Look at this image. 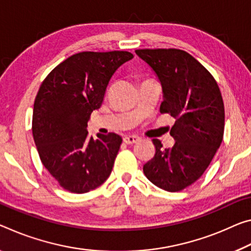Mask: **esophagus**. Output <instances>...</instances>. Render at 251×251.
<instances>
[{
	"mask_svg": "<svg viewBox=\"0 0 251 251\" xmlns=\"http://www.w3.org/2000/svg\"><path fill=\"white\" fill-rule=\"evenodd\" d=\"M141 138L136 136V135H128V136L124 137V142L126 144H135V143L140 142Z\"/></svg>",
	"mask_w": 251,
	"mask_h": 251,
	"instance_id": "esophagus-1",
	"label": "esophagus"
}]
</instances>
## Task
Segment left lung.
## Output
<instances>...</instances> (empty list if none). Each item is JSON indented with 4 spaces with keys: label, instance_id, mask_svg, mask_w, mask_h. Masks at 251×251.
I'll use <instances>...</instances> for the list:
<instances>
[{
    "label": "left lung",
    "instance_id": "obj_1",
    "mask_svg": "<svg viewBox=\"0 0 251 251\" xmlns=\"http://www.w3.org/2000/svg\"><path fill=\"white\" fill-rule=\"evenodd\" d=\"M150 66L162 86V114L176 118L171 128L174 145L163 149L153 140L155 155L144 164L146 177L169 192L196 182L220 147L225 129V107L211 74L188 52L177 49L135 50Z\"/></svg>",
    "mask_w": 251,
    "mask_h": 251
}]
</instances>
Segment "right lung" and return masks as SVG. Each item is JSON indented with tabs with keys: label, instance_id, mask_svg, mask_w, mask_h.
<instances>
[{
	"label": "right lung",
	"instance_id": "right-lung-1",
	"mask_svg": "<svg viewBox=\"0 0 251 251\" xmlns=\"http://www.w3.org/2000/svg\"><path fill=\"white\" fill-rule=\"evenodd\" d=\"M133 58L127 51L75 53L41 83L33 107L34 143L45 168L70 192H89L110 176L122 137L98 134L95 140L87 123L115 71Z\"/></svg>",
	"mask_w": 251,
	"mask_h": 251
}]
</instances>
